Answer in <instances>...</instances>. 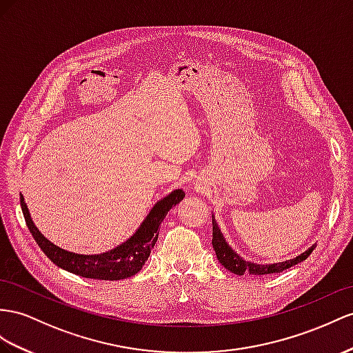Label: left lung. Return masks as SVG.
<instances>
[{
	"label": "left lung",
	"mask_w": 353,
	"mask_h": 353,
	"mask_svg": "<svg viewBox=\"0 0 353 353\" xmlns=\"http://www.w3.org/2000/svg\"><path fill=\"white\" fill-rule=\"evenodd\" d=\"M213 222V239H212V245L216 252V256H218L219 263L230 270L231 273L243 276L245 273L254 274V276H267V274H274V273H282V271L291 268L292 265H296L298 263H303L304 259L310 256L312 252L314 250L316 245L303 252L301 255H298L296 258L283 261V263H277V264H255L250 263V261L243 259L236 250H232L231 246L227 243V240L223 239V234L221 232L218 223H216L214 218L212 219Z\"/></svg>",
	"instance_id": "8db88e82"
}]
</instances>
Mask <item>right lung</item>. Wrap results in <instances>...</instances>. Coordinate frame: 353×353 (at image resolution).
<instances>
[{
	"label": "right lung",
	"instance_id": "1",
	"mask_svg": "<svg viewBox=\"0 0 353 353\" xmlns=\"http://www.w3.org/2000/svg\"><path fill=\"white\" fill-rule=\"evenodd\" d=\"M183 196L185 192L182 189H176V191L162 198V200L152 207L146 219L141 222L139 230L128 240L123 241L122 245H117L114 249L98 255H80L53 245L34 225L22 194L21 207L26 227H28L40 249L53 264H57L62 270L70 271V273L86 279L110 280L112 282V280L131 277L137 274L143 268L144 263H146L150 255V250L158 240L161 222L164 221L171 207L182 201Z\"/></svg>",
	"mask_w": 353,
	"mask_h": 353
}]
</instances>
